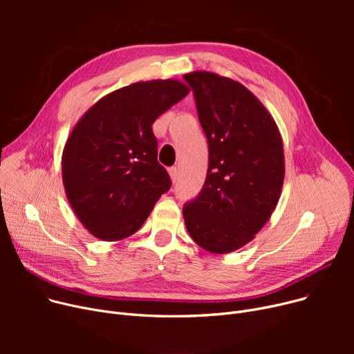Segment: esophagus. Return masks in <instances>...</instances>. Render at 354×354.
<instances>
[{"label": "esophagus", "mask_w": 354, "mask_h": 354, "mask_svg": "<svg viewBox=\"0 0 354 354\" xmlns=\"http://www.w3.org/2000/svg\"><path fill=\"white\" fill-rule=\"evenodd\" d=\"M167 174H169V176H171V180H172V182H175V180L178 179V169H176L175 166L169 167V169H167Z\"/></svg>", "instance_id": "34e87169"}]
</instances>
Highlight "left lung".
I'll use <instances>...</instances> for the list:
<instances>
[{
  "label": "left lung",
  "instance_id": "left-lung-1",
  "mask_svg": "<svg viewBox=\"0 0 354 354\" xmlns=\"http://www.w3.org/2000/svg\"><path fill=\"white\" fill-rule=\"evenodd\" d=\"M183 79L209 146L207 179L183 207L185 225L201 248L230 254L252 241L277 207L286 174L283 139L245 86L211 71Z\"/></svg>",
  "mask_w": 354,
  "mask_h": 354
}]
</instances>
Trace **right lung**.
Instances as JSON below:
<instances>
[{
    "mask_svg": "<svg viewBox=\"0 0 354 354\" xmlns=\"http://www.w3.org/2000/svg\"><path fill=\"white\" fill-rule=\"evenodd\" d=\"M188 93L175 79L138 82L102 97L73 127L62 156L63 185L93 236L133 235L171 188L152 124Z\"/></svg>",
    "mask_w": 354,
    "mask_h": 354,
    "instance_id": "obj_1",
    "label": "right lung"
}]
</instances>
